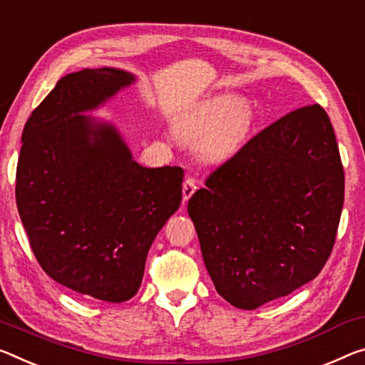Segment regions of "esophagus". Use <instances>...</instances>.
Masks as SVG:
<instances>
[{
    "mask_svg": "<svg viewBox=\"0 0 365 365\" xmlns=\"http://www.w3.org/2000/svg\"><path fill=\"white\" fill-rule=\"evenodd\" d=\"M196 190V180L195 177H187L183 182V201H187L190 196L195 193Z\"/></svg>",
    "mask_w": 365,
    "mask_h": 365,
    "instance_id": "obj_1",
    "label": "esophagus"
}]
</instances>
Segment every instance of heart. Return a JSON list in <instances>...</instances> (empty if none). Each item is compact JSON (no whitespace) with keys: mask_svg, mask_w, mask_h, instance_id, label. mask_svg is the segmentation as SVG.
Masks as SVG:
<instances>
[{"mask_svg":"<svg viewBox=\"0 0 365 365\" xmlns=\"http://www.w3.org/2000/svg\"><path fill=\"white\" fill-rule=\"evenodd\" d=\"M252 126V110L229 97L205 102L178 128L182 140L200 148L207 159H224L234 154Z\"/></svg>","mask_w":365,"mask_h":365,"instance_id":"1","label":"heart"}]
</instances>
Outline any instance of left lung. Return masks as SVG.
<instances>
[{
	"label": "left lung",
	"instance_id": "8db88e82",
	"mask_svg": "<svg viewBox=\"0 0 365 365\" xmlns=\"http://www.w3.org/2000/svg\"><path fill=\"white\" fill-rule=\"evenodd\" d=\"M344 170L318 103L273 121L210 173L188 201L214 287L255 310L318 276L331 255Z\"/></svg>",
	"mask_w": 365,
	"mask_h": 365
}]
</instances>
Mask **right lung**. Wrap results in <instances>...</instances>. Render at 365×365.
I'll use <instances>...</instances> for the list:
<instances>
[{"mask_svg":"<svg viewBox=\"0 0 365 365\" xmlns=\"http://www.w3.org/2000/svg\"><path fill=\"white\" fill-rule=\"evenodd\" d=\"M130 83L113 68L61 78L27 120L16 170L17 211L42 269L113 304L138 292L153 240L182 201L183 169L140 165L113 126L81 113Z\"/></svg>","mask_w":365,"mask_h":365,"instance_id":"right-lung-1","label":"right lung"}]
</instances>
